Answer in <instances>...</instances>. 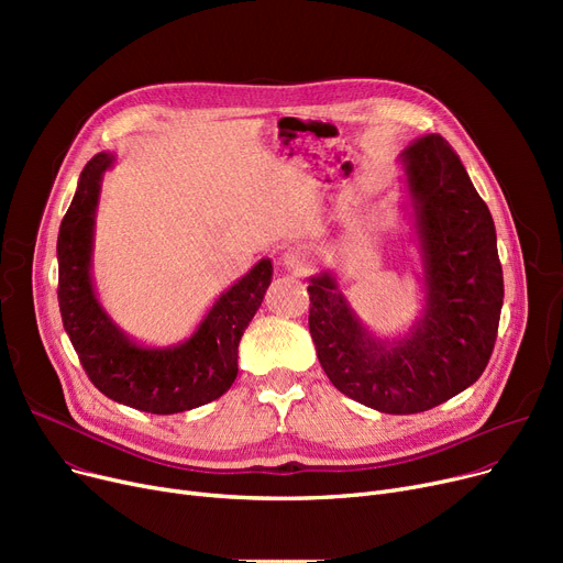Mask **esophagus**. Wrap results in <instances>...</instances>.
<instances>
[{"instance_id": "34e87169", "label": "esophagus", "mask_w": 563, "mask_h": 563, "mask_svg": "<svg viewBox=\"0 0 563 563\" xmlns=\"http://www.w3.org/2000/svg\"><path fill=\"white\" fill-rule=\"evenodd\" d=\"M283 264L291 272H306L308 266L312 264V249L306 244H297L291 246L285 255H283Z\"/></svg>"}]
</instances>
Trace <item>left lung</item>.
I'll list each match as a JSON object with an SVG mask.
<instances>
[{
	"instance_id": "left-lung-1",
	"label": "left lung",
	"mask_w": 563,
	"mask_h": 563,
	"mask_svg": "<svg viewBox=\"0 0 563 563\" xmlns=\"http://www.w3.org/2000/svg\"><path fill=\"white\" fill-rule=\"evenodd\" d=\"M408 219L422 262V314L397 340L372 335L333 272L310 278L308 327L333 386L378 412L410 416L452 399L486 369L505 280L495 223L440 134L399 155Z\"/></svg>"
}]
</instances>
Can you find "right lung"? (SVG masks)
<instances>
[{
    "label": "right lung",
    "instance_id": "right-lung-1",
    "mask_svg": "<svg viewBox=\"0 0 563 563\" xmlns=\"http://www.w3.org/2000/svg\"><path fill=\"white\" fill-rule=\"evenodd\" d=\"M115 155L98 153L79 175L58 228V310L79 363L93 386L130 408L173 416L219 399L236 378L240 340L272 283V260L228 287L180 344L143 346L130 340L98 301L91 266L102 177Z\"/></svg>",
    "mask_w": 563,
    "mask_h": 563
}]
</instances>
